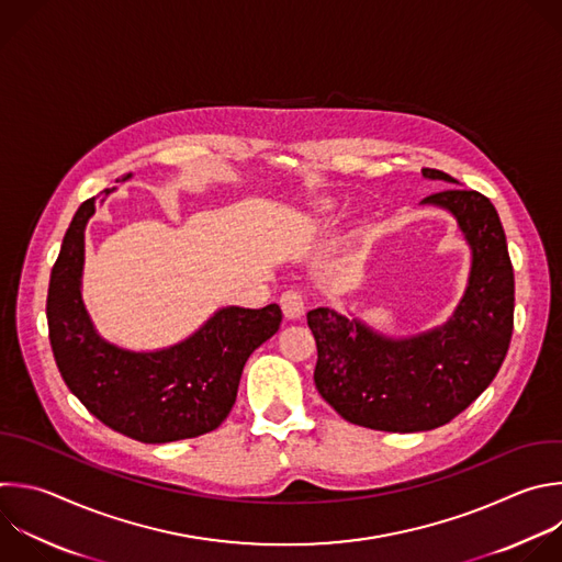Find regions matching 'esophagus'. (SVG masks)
Returning a JSON list of instances; mask_svg holds the SVG:
<instances>
[{
  "label": "esophagus",
  "instance_id": "obj_1",
  "mask_svg": "<svg viewBox=\"0 0 562 562\" xmlns=\"http://www.w3.org/2000/svg\"><path fill=\"white\" fill-rule=\"evenodd\" d=\"M280 306H282L284 317H289V319H297L304 315V297L300 291H293V289L284 291L280 295Z\"/></svg>",
  "mask_w": 562,
  "mask_h": 562
}]
</instances>
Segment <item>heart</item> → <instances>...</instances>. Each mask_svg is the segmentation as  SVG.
<instances>
[{"label": "heart", "instance_id": "1", "mask_svg": "<svg viewBox=\"0 0 562 562\" xmlns=\"http://www.w3.org/2000/svg\"><path fill=\"white\" fill-rule=\"evenodd\" d=\"M333 212H335V203H330V201H319L315 205V216H330Z\"/></svg>", "mask_w": 562, "mask_h": 562}]
</instances>
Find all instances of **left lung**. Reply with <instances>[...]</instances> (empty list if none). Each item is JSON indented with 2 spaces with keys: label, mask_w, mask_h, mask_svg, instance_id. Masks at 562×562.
<instances>
[{
  "label": "left lung",
  "mask_w": 562,
  "mask_h": 562,
  "mask_svg": "<svg viewBox=\"0 0 562 562\" xmlns=\"http://www.w3.org/2000/svg\"><path fill=\"white\" fill-rule=\"evenodd\" d=\"M422 173L459 184L439 169ZM422 205L452 214L472 254L465 291L443 324L391 337L326 306L306 315L315 389L346 422L372 430L424 432L452 422L492 384L512 339L514 269L490 199L448 187Z\"/></svg>",
  "instance_id": "1"
}]
</instances>
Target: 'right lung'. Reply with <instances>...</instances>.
I'll return each mask as SVG.
<instances>
[{
	"label": "right lung",
	"mask_w": 562,
	"mask_h": 562,
	"mask_svg": "<svg viewBox=\"0 0 562 562\" xmlns=\"http://www.w3.org/2000/svg\"><path fill=\"white\" fill-rule=\"evenodd\" d=\"M94 210V199L77 210L48 286L50 346L66 386L108 428L143 443L216 430L236 404L249 355L278 333L280 306H223L190 337L167 348L130 350L108 341L81 295L86 225Z\"/></svg>",
	"instance_id": "1"
}]
</instances>
